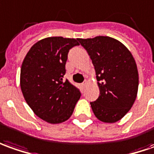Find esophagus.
<instances>
[{
	"label": "esophagus",
	"mask_w": 154,
	"mask_h": 154,
	"mask_svg": "<svg viewBox=\"0 0 154 154\" xmlns=\"http://www.w3.org/2000/svg\"><path fill=\"white\" fill-rule=\"evenodd\" d=\"M86 85H87V81L85 80L83 83H82V86H83V88H85L86 87Z\"/></svg>",
	"instance_id": "34e87169"
}]
</instances>
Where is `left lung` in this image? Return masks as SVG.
<instances>
[{
	"label": "left lung",
	"mask_w": 154,
	"mask_h": 154,
	"mask_svg": "<svg viewBox=\"0 0 154 154\" xmlns=\"http://www.w3.org/2000/svg\"><path fill=\"white\" fill-rule=\"evenodd\" d=\"M95 67L100 95L91 102L95 116L112 123L132 108L138 89V72L132 54L122 43L110 37L78 38Z\"/></svg>",
	"instance_id": "left-lung-1"
}]
</instances>
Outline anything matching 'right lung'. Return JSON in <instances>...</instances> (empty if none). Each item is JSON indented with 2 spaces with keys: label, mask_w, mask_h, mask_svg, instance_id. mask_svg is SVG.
<instances>
[{
  "label": "right lung",
  "mask_w": 154,
  "mask_h": 154,
  "mask_svg": "<svg viewBox=\"0 0 154 154\" xmlns=\"http://www.w3.org/2000/svg\"><path fill=\"white\" fill-rule=\"evenodd\" d=\"M78 39L51 37L30 48L21 68V89L27 105L52 124L65 122L80 98L79 89L64 80L68 54Z\"/></svg>",
  "instance_id": "obj_1"
}]
</instances>
